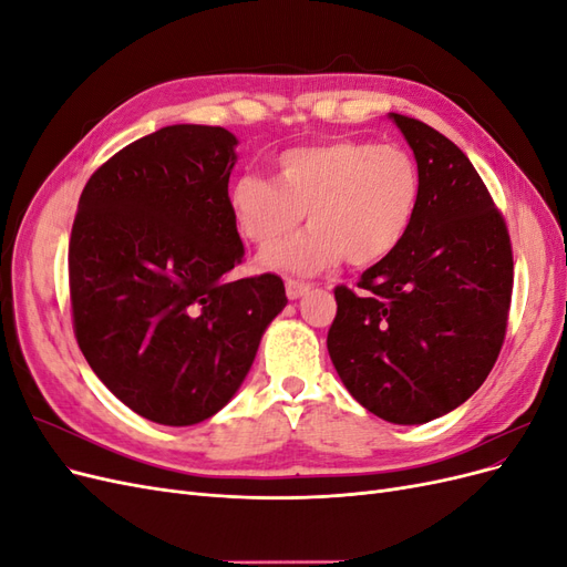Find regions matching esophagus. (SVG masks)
<instances>
[{
	"label": "esophagus",
	"instance_id": "esophagus-1",
	"mask_svg": "<svg viewBox=\"0 0 567 567\" xmlns=\"http://www.w3.org/2000/svg\"><path fill=\"white\" fill-rule=\"evenodd\" d=\"M307 290H310V284H305V281H296V279H286V296L290 298V300H298V298H302Z\"/></svg>",
	"mask_w": 567,
	"mask_h": 567
}]
</instances>
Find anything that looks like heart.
<instances>
[{"label":"heart","mask_w":567,"mask_h":567,"mask_svg":"<svg viewBox=\"0 0 567 567\" xmlns=\"http://www.w3.org/2000/svg\"><path fill=\"white\" fill-rule=\"evenodd\" d=\"M421 173L398 144L326 140L286 148L277 182L241 175L229 192L238 231L262 252L284 246L302 225L310 231L274 252L269 262L293 274H317L340 257L352 267L385 260L416 217Z\"/></svg>","instance_id":"b5f03b06"}]
</instances>
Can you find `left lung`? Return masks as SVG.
<instances>
[{"label": "left lung", "instance_id": "left-lung-1", "mask_svg": "<svg viewBox=\"0 0 567 567\" xmlns=\"http://www.w3.org/2000/svg\"><path fill=\"white\" fill-rule=\"evenodd\" d=\"M416 156L419 210L357 290L336 286L331 362L352 398L390 423H427L466 402L502 352L513 293L504 215L454 142L390 113Z\"/></svg>", "mask_w": 567, "mask_h": 567}]
</instances>
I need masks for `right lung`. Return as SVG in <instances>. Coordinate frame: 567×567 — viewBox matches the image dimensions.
Returning <instances> with one entry per match:
<instances>
[{"label": "right lung", "instance_id": "obj_1", "mask_svg": "<svg viewBox=\"0 0 567 567\" xmlns=\"http://www.w3.org/2000/svg\"><path fill=\"white\" fill-rule=\"evenodd\" d=\"M234 146L225 127H163L101 165L78 203L68 246L78 346L120 402L163 425L217 414L288 302L277 274L227 281L244 262Z\"/></svg>", "mask_w": 567, "mask_h": 567}]
</instances>
